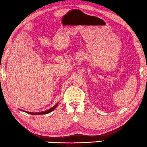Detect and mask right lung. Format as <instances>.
<instances>
[{
    "label": "right lung",
    "instance_id": "obj_1",
    "mask_svg": "<svg viewBox=\"0 0 147 147\" xmlns=\"http://www.w3.org/2000/svg\"><path fill=\"white\" fill-rule=\"evenodd\" d=\"M58 105V103L57 104H55L54 107H52V108H51L50 109H48V110H47V111H44V112H35V113H34V112H27V111H24V112H26V113H28V114H32V115H40V114H49V113H50V112H51L53 110H54V109L57 107V106Z\"/></svg>",
    "mask_w": 147,
    "mask_h": 147
}]
</instances>
